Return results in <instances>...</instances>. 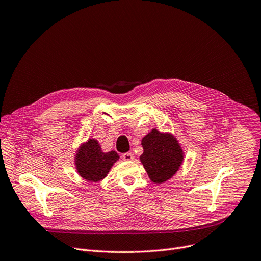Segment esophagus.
I'll use <instances>...</instances> for the list:
<instances>
[{"label": "esophagus", "mask_w": 261, "mask_h": 261, "mask_svg": "<svg viewBox=\"0 0 261 261\" xmlns=\"http://www.w3.org/2000/svg\"><path fill=\"white\" fill-rule=\"evenodd\" d=\"M122 158H123L124 160L129 161V160H133L135 157H134V155H133L132 153H124V154L122 155Z\"/></svg>", "instance_id": "1"}]
</instances>
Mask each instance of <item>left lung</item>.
Returning <instances> with one entry per match:
<instances>
[{"mask_svg": "<svg viewBox=\"0 0 261 261\" xmlns=\"http://www.w3.org/2000/svg\"><path fill=\"white\" fill-rule=\"evenodd\" d=\"M141 145L140 161L153 182L163 184L174 176L185 156L174 135L153 128L142 138Z\"/></svg>", "mask_w": 261, "mask_h": 261, "instance_id": "1", "label": "left lung"}]
</instances>
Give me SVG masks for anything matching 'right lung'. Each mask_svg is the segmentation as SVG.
Masks as SVG:
<instances>
[{"instance_id":"1","label":"right lung","mask_w":261,"mask_h":261,"mask_svg":"<svg viewBox=\"0 0 261 261\" xmlns=\"http://www.w3.org/2000/svg\"><path fill=\"white\" fill-rule=\"evenodd\" d=\"M119 158L115 151L103 152L98 141L91 138L79 146L74 165L81 177L90 182H98L107 176Z\"/></svg>"}]
</instances>
